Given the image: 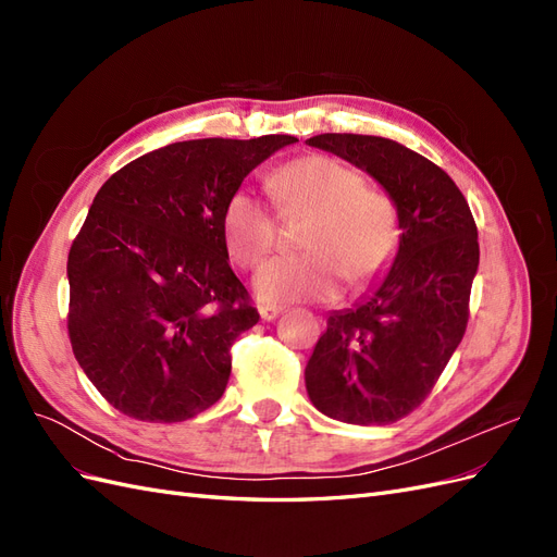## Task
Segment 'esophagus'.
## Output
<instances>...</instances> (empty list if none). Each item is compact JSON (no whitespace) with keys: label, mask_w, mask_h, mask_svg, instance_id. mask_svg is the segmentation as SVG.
<instances>
[{"label":"esophagus","mask_w":557,"mask_h":557,"mask_svg":"<svg viewBox=\"0 0 557 557\" xmlns=\"http://www.w3.org/2000/svg\"><path fill=\"white\" fill-rule=\"evenodd\" d=\"M258 311H260V318H262V320H274V318H278V315L283 313V307H276V305H262Z\"/></svg>","instance_id":"obj_1"}]
</instances>
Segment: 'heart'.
Returning <instances> with one entry per match:
<instances>
[{"label": "heart", "instance_id": "1", "mask_svg": "<svg viewBox=\"0 0 557 557\" xmlns=\"http://www.w3.org/2000/svg\"><path fill=\"white\" fill-rule=\"evenodd\" d=\"M269 188L285 213H311L301 256L267 262L252 290L262 301L330 299L374 278L391 262L399 242L397 209L383 190L330 156H307L281 166ZM223 239L232 260L258 267L276 244V218L246 188L234 190L223 209Z\"/></svg>", "mask_w": 557, "mask_h": 557}]
</instances>
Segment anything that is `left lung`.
Segmentation results:
<instances>
[{
    "instance_id": "left-lung-1",
    "label": "left lung",
    "mask_w": 557,
    "mask_h": 557,
    "mask_svg": "<svg viewBox=\"0 0 557 557\" xmlns=\"http://www.w3.org/2000/svg\"><path fill=\"white\" fill-rule=\"evenodd\" d=\"M393 199L399 244L391 269L352 309L332 311L305 369L313 407L350 425H387L420 407L462 342L479 269V232L453 178L393 139L318 134Z\"/></svg>"
}]
</instances>
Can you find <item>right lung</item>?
Returning a JSON list of instances; mask_svg holds the SVG:
<instances>
[{
    "mask_svg": "<svg viewBox=\"0 0 557 557\" xmlns=\"http://www.w3.org/2000/svg\"><path fill=\"white\" fill-rule=\"evenodd\" d=\"M295 141H176L99 188L66 260V323L81 369L113 409L181 423L223 397L230 348L260 320L230 267L223 209Z\"/></svg>",
    "mask_w": 557,
    "mask_h": 557,
    "instance_id": "1",
    "label": "right lung"
}]
</instances>
